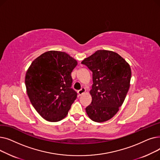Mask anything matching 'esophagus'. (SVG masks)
I'll list each match as a JSON object with an SVG mask.
<instances>
[{
  "label": "esophagus",
  "instance_id": "1",
  "mask_svg": "<svg viewBox=\"0 0 160 160\" xmlns=\"http://www.w3.org/2000/svg\"><path fill=\"white\" fill-rule=\"evenodd\" d=\"M86 91V89H85L84 88H81V89H80V90L78 91V95H79V96L82 95L83 93H85Z\"/></svg>",
  "mask_w": 160,
  "mask_h": 160
}]
</instances>
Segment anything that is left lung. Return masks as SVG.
Instances as JSON below:
<instances>
[{
	"label": "left lung",
	"instance_id": "left-lung-1",
	"mask_svg": "<svg viewBox=\"0 0 160 160\" xmlns=\"http://www.w3.org/2000/svg\"><path fill=\"white\" fill-rule=\"evenodd\" d=\"M82 64L93 72L90 91L91 103L86 108L89 118L97 122L110 120L119 111L130 88L131 69L117 53L98 50Z\"/></svg>",
	"mask_w": 160,
	"mask_h": 160
}]
</instances>
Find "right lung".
<instances>
[{
  "label": "right lung",
  "mask_w": 160,
  "mask_h": 160,
  "mask_svg": "<svg viewBox=\"0 0 160 160\" xmlns=\"http://www.w3.org/2000/svg\"><path fill=\"white\" fill-rule=\"evenodd\" d=\"M77 61L64 52L50 50L32 62L25 77L30 102L38 113L50 122L68 114L77 93L71 88V72Z\"/></svg>",
  "instance_id": "right-lung-1"
}]
</instances>
